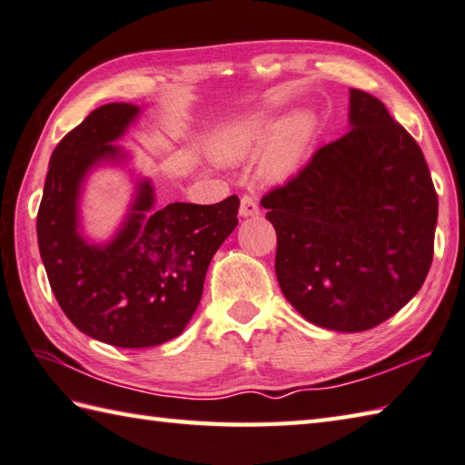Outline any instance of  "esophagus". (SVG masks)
Wrapping results in <instances>:
<instances>
[{"instance_id": "esophagus-1", "label": "esophagus", "mask_w": 465, "mask_h": 465, "mask_svg": "<svg viewBox=\"0 0 465 465\" xmlns=\"http://www.w3.org/2000/svg\"><path fill=\"white\" fill-rule=\"evenodd\" d=\"M260 213V205L256 202V197L252 195H243L242 202H240V215L242 217H253Z\"/></svg>"}]
</instances>
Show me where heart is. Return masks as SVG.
<instances>
[{
  "instance_id": "heart-1",
  "label": "heart",
  "mask_w": 465,
  "mask_h": 465,
  "mask_svg": "<svg viewBox=\"0 0 465 465\" xmlns=\"http://www.w3.org/2000/svg\"><path fill=\"white\" fill-rule=\"evenodd\" d=\"M272 131V121L268 116L256 114L235 123L220 134L217 139V153L223 159H245L256 154L266 143ZM314 133V118L311 114H296L282 123L268 144L263 167L270 175H282L292 169L302 157L308 141Z\"/></svg>"
}]
</instances>
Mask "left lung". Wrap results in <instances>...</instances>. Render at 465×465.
I'll list each match as a JSON object with an SVG mask.
<instances>
[{
  "mask_svg": "<svg viewBox=\"0 0 465 465\" xmlns=\"http://www.w3.org/2000/svg\"><path fill=\"white\" fill-rule=\"evenodd\" d=\"M351 131L262 197L276 276L308 322L361 332L411 300L433 260L438 193L420 144L385 104L351 88Z\"/></svg>",
  "mask_w": 465,
  "mask_h": 465,
  "instance_id": "left-lung-1",
  "label": "left lung"
}]
</instances>
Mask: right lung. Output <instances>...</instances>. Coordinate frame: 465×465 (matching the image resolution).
I'll return each mask as SVG.
<instances>
[{
    "mask_svg": "<svg viewBox=\"0 0 465 465\" xmlns=\"http://www.w3.org/2000/svg\"><path fill=\"white\" fill-rule=\"evenodd\" d=\"M139 106L96 108L54 149L38 209V245L50 288L80 332L121 349L175 339L193 316L213 253L238 225V195L213 205L154 209L151 181L136 195L121 230L104 245L80 233L78 199L88 171L123 159L113 144Z\"/></svg>",
    "mask_w": 465,
    "mask_h": 465,
    "instance_id": "right-lung-1",
    "label": "right lung"
}]
</instances>
